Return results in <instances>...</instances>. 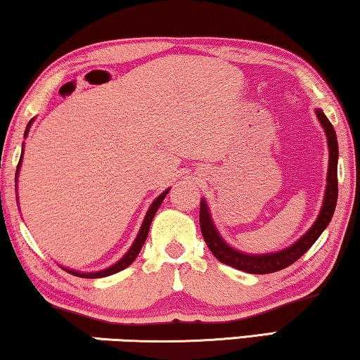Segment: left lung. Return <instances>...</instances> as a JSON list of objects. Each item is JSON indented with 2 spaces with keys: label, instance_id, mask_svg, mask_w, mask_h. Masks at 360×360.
<instances>
[{
  "label": "left lung",
  "instance_id": "1",
  "mask_svg": "<svg viewBox=\"0 0 360 360\" xmlns=\"http://www.w3.org/2000/svg\"><path fill=\"white\" fill-rule=\"evenodd\" d=\"M316 117L321 122L324 134L328 139V150H329V164H328V176H326V190H324V198L321 210L316 221H314L311 228L304 233L302 238L295 240L292 245L285 248L277 252H267V254H248L243 250L234 249L223 239L219 234L218 228L213 223L211 218V211L208 208L205 198H201L200 203V228L201 234H203L205 243L208 245L211 252L219 262L231 267L243 270L248 274H272L278 272L288 265H292L295 260H298L311 245L316 243V239L321 236L324 229L328 228L329 221H331L334 210H336L338 203V159H339V147H338V137L336 131L329 120L324 115L323 110L316 108L314 110Z\"/></svg>",
  "mask_w": 360,
  "mask_h": 360
}]
</instances>
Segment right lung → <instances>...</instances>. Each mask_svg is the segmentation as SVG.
<instances>
[{
  "instance_id": "1",
  "label": "right lung",
  "mask_w": 360,
  "mask_h": 360,
  "mask_svg": "<svg viewBox=\"0 0 360 360\" xmlns=\"http://www.w3.org/2000/svg\"><path fill=\"white\" fill-rule=\"evenodd\" d=\"M32 122H34V120L29 121V124L26 127V132H24V139H26V137H27L29 127H31ZM21 154H24V144H22V152H21ZM21 162H22V155H21V159H19V165H18V170H16V184H18L19 169H21ZM169 191H170V188H167L165 191H162V193L157 196L154 201H152V205L149 206V210H147V213L144 216V221H142L139 233H137V236H136L134 243H132L129 250H127V252L122 255V257L117 260L116 264H112L111 267H108V269L98 270V272H78V270H73V269H67V267H63V269H65L68 274L77 275V277H82V278H101V277H108V275L117 274V272H121V270H124L126 267H129V265L136 260L137 255H139L142 245H144L146 239H147V234H149L152 219H154L157 210H159V206L162 205V201H164V198L167 196V193H169Z\"/></svg>"
}]
</instances>
